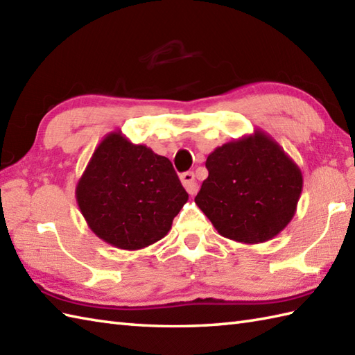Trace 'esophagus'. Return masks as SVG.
<instances>
[{"label": "esophagus", "mask_w": 355, "mask_h": 355, "mask_svg": "<svg viewBox=\"0 0 355 355\" xmlns=\"http://www.w3.org/2000/svg\"><path fill=\"white\" fill-rule=\"evenodd\" d=\"M182 183H183V186H184V189L189 192L191 195H195L198 192V189H200V186H198V183L195 182V175H193V172H184V173H182Z\"/></svg>", "instance_id": "esophagus-1"}]
</instances>
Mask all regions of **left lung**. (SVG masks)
Segmentation results:
<instances>
[{
    "instance_id": "1",
    "label": "left lung",
    "mask_w": 355,
    "mask_h": 355,
    "mask_svg": "<svg viewBox=\"0 0 355 355\" xmlns=\"http://www.w3.org/2000/svg\"><path fill=\"white\" fill-rule=\"evenodd\" d=\"M209 177L195 197L221 236L261 244L293 220L302 193V171L267 132L224 143L206 160Z\"/></svg>"
}]
</instances>
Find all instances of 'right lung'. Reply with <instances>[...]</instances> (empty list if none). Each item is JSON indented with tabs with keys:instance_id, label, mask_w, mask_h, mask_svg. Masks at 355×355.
Instances as JSON below:
<instances>
[{
	"instance_id": "1",
	"label": "right lung",
	"mask_w": 355,
	"mask_h": 355,
	"mask_svg": "<svg viewBox=\"0 0 355 355\" xmlns=\"http://www.w3.org/2000/svg\"><path fill=\"white\" fill-rule=\"evenodd\" d=\"M189 200L169 158L134 145L120 131L97 145L76 184V201L97 238L140 250L168 235Z\"/></svg>"
}]
</instances>
